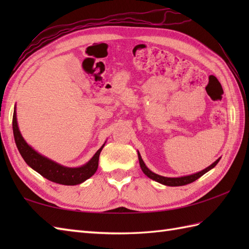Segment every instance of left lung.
I'll return each instance as SVG.
<instances>
[{
    "instance_id": "8db88e82",
    "label": "left lung",
    "mask_w": 249,
    "mask_h": 249,
    "mask_svg": "<svg viewBox=\"0 0 249 249\" xmlns=\"http://www.w3.org/2000/svg\"><path fill=\"white\" fill-rule=\"evenodd\" d=\"M138 158H139V163H140V167H141V170L143 171V173L147 178H150L152 179H154V181L160 183L162 185H166V186H183V185H187L193 183L196 179H198L200 177H202L203 174H205L208 171H210L211 169H213L216 165H217L218 161L220 160V157L218 160H216L212 165H210L208 168L203 169V170H201L197 173H194V174H189V176H185V177H179V178H167V177H162L160 176V174H156L153 171H151L149 168L145 166L144 161L142 160L140 153L138 152Z\"/></svg>"
}]
</instances>
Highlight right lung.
Returning a JSON list of instances; mask_svg holds the SVG:
<instances>
[{
    "label": "right lung",
    "instance_id": "right-lung-1",
    "mask_svg": "<svg viewBox=\"0 0 249 249\" xmlns=\"http://www.w3.org/2000/svg\"><path fill=\"white\" fill-rule=\"evenodd\" d=\"M13 130L16 145H17L18 151L21 156H22L24 161L33 170L38 172L40 176H43L51 182L62 185H78L87 181L97 170L99 154L102 152L103 147L105 146V143L87 163H84L81 167L71 168L62 166L60 163L49 160L46 156L39 154L33 147L26 143V141L23 139V137L19 130L17 113H16V106L13 115Z\"/></svg>",
    "mask_w": 249,
    "mask_h": 249
}]
</instances>
